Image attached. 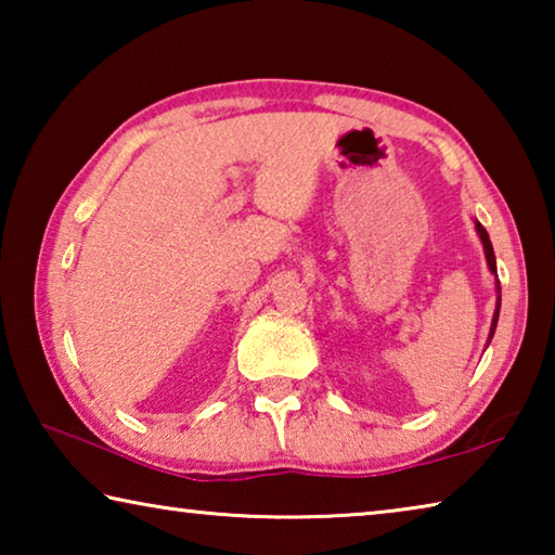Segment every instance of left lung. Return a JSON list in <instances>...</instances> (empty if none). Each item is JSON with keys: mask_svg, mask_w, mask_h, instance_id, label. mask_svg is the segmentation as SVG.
<instances>
[{"mask_svg": "<svg viewBox=\"0 0 555 555\" xmlns=\"http://www.w3.org/2000/svg\"><path fill=\"white\" fill-rule=\"evenodd\" d=\"M477 228V234H480V240L485 244V257H487V267H490L492 274H496V261H494V249H492V242H490V234H487V230L482 228L480 222H475ZM500 284V281H496ZM500 304H502V294H500V286H496V311H494V318H492V331H490V340L494 335V327H496V321H500Z\"/></svg>", "mask_w": 555, "mask_h": 555, "instance_id": "left-lung-1", "label": "left lung"}]
</instances>
